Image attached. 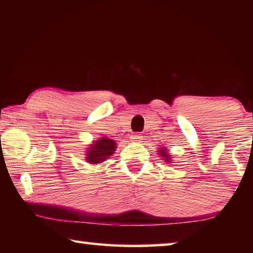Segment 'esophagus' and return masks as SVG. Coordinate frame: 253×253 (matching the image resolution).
I'll use <instances>...</instances> for the list:
<instances>
[{
	"mask_svg": "<svg viewBox=\"0 0 253 253\" xmlns=\"http://www.w3.org/2000/svg\"><path fill=\"white\" fill-rule=\"evenodd\" d=\"M130 139H131L132 142H136L137 143V142H140L142 140V136L140 135V133H135V135L131 136Z\"/></svg>",
	"mask_w": 253,
	"mask_h": 253,
	"instance_id": "esophagus-1",
	"label": "esophagus"
}]
</instances>
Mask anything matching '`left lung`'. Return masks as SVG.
<instances>
[{"mask_svg":"<svg viewBox=\"0 0 253 253\" xmlns=\"http://www.w3.org/2000/svg\"><path fill=\"white\" fill-rule=\"evenodd\" d=\"M158 152H159V154L161 155V157H163V158H164V161H166V162H168V163H171V162H170L169 153L168 152V150H166V148H165V147L160 148V150H159Z\"/></svg>","mask_w":253,"mask_h":253,"instance_id":"1","label":"left lung"}]
</instances>
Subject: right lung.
I'll return each instance as SVG.
<instances>
[{
    "mask_svg": "<svg viewBox=\"0 0 253 253\" xmlns=\"http://www.w3.org/2000/svg\"><path fill=\"white\" fill-rule=\"evenodd\" d=\"M116 142L107 137H101L99 140L90 144L85 160L91 164H99L109 159L115 152Z\"/></svg>",
    "mask_w": 253,
    "mask_h": 253,
    "instance_id": "right-lung-1",
    "label": "right lung"
}]
</instances>
